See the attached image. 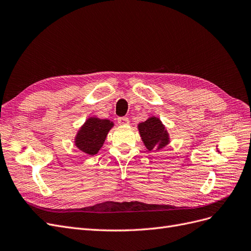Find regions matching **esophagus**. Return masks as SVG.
I'll list each match as a JSON object with an SVG mask.
<instances>
[{"instance_id":"esophagus-1","label":"esophagus","mask_w":251,"mask_h":251,"mask_svg":"<svg viewBox=\"0 0 251 251\" xmlns=\"http://www.w3.org/2000/svg\"><path fill=\"white\" fill-rule=\"evenodd\" d=\"M117 120H118V124L121 126H126L130 124V120H128L127 117H119Z\"/></svg>"}]
</instances>
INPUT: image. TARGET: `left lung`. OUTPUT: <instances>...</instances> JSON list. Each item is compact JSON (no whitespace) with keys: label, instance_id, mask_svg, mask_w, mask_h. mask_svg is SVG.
I'll return each mask as SVG.
<instances>
[{"label":"left lung","instance_id":"obj_1","mask_svg":"<svg viewBox=\"0 0 251 251\" xmlns=\"http://www.w3.org/2000/svg\"><path fill=\"white\" fill-rule=\"evenodd\" d=\"M138 128L144 146L149 151L160 150L170 142L168 132L157 117H150L144 123L139 124Z\"/></svg>","mask_w":251,"mask_h":251}]
</instances>
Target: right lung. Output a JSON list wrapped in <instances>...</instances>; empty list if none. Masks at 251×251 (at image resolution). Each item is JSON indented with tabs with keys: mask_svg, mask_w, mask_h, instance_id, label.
<instances>
[{
	"mask_svg": "<svg viewBox=\"0 0 251 251\" xmlns=\"http://www.w3.org/2000/svg\"><path fill=\"white\" fill-rule=\"evenodd\" d=\"M112 126L113 123L108 119L89 118L78 131L75 138V146L88 155L97 154Z\"/></svg>",
	"mask_w": 251,
	"mask_h": 251,
	"instance_id": "right-lung-1",
	"label": "right lung"
}]
</instances>
